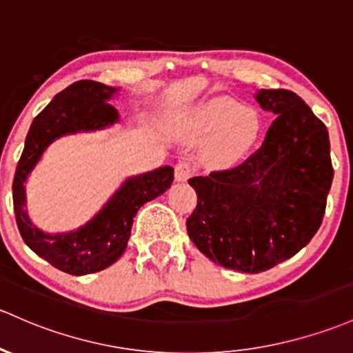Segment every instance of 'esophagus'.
I'll list each match as a JSON object with an SVG mask.
<instances>
[{
    "label": "esophagus",
    "instance_id": "esophagus-1",
    "mask_svg": "<svg viewBox=\"0 0 353 353\" xmlns=\"http://www.w3.org/2000/svg\"><path fill=\"white\" fill-rule=\"evenodd\" d=\"M192 176V165L187 161H180L175 166V180L176 181H187Z\"/></svg>",
    "mask_w": 353,
    "mask_h": 353
}]
</instances>
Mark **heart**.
I'll return each instance as SVG.
<instances>
[{
	"label": "heart",
	"mask_w": 353,
	"mask_h": 353,
	"mask_svg": "<svg viewBox=\"0 0 353 353\" xmlns=\"http://www.w3.org/2000/svg\"><path fill=\"white\" fill-rule=\"evenodd\" d=\"M181 130L193 139L210 136L207 160L229 166L248 154L263 131L257 111L239 105L229 97H212L200 102L181 119Z\"/></svg>",
	"instance_id": "obj_1"
}]
</instances>
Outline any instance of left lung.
<instances>
[{"instance_id": "8db88e82", "label": "left lung", "mask_w": 353, "mask_h": 353, "mask_svg": "<svg viewBox=\"0 0 353 353\" xmlns=\"http://www.w3.org/2000/svg\"><path fill=\"white\" fill-rule=\"evenodd\" d=\"M256 99L278 114L263 146L236 168L190 178L199 200L187 219L200 252L252 274L312 241L333 180L327 126L305 101L286 89H263Z\"/></svg>"}]
</instances>
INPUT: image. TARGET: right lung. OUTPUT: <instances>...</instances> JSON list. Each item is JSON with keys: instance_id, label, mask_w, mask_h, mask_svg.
<instances>
[{"instance_id": "right-lung-1", "label": "right lung", "mask_w": 353, "mask_h": 353, "mask_svg": "<svg viewBox=\"0 0 353 353\" xmlns=\"http://www.w3.org/2000/svg\"><path fill=\"white\" fill-rule=\"evenodd\" d=\"M117 92L96 81H79L63 89L33 119L13 180V207L25 244L52 266L72 276L102 271L123 256L139 207L165 193L173 183V168L163 166L131 176L85 225L65 234H45L26 214L25 181L55 139L81 131H97L119 121L114 105Z\"/></svg>"}]
</instances>
